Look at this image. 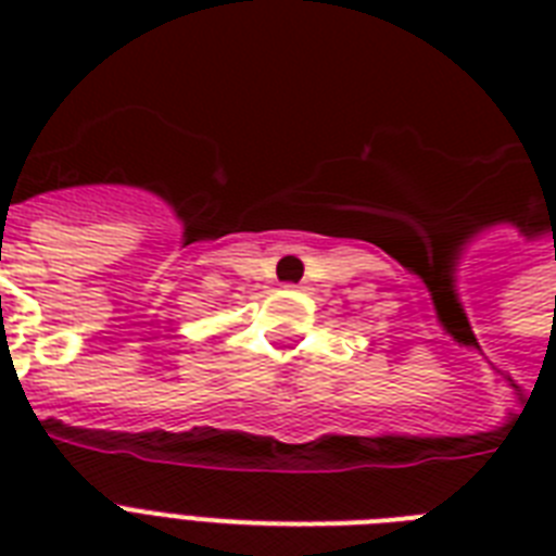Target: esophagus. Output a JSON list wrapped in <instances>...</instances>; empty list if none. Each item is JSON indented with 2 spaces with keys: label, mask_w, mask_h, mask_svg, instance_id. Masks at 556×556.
Masks as SVG:
<instances>
[{
  "label": "esophagus",
  "mask_w": 556,
  "mask_h": 556,
  "mask_svg": "<svg viewBox=\"0 0 556 556\" xmlns=\"http://www.w3.org/2000/svg\"><path fill=\"white\" fill-rule=\"evenodd\" d=\"M288 288H300V286H288Z\"/></svg>",
  "instance_id": "esophagus-1"
}]
</instances>
